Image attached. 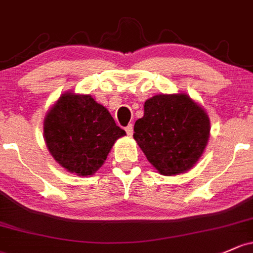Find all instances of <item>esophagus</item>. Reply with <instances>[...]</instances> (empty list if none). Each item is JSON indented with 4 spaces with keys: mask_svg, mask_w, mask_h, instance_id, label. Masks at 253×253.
<instances>
[{
    "mask_svg": "<svg viewBox=\"0 0 253 253\" xmlns=\"http://www.w3.org/2000/svg\"><path fill=\"white\" fill-rule=\"evenodd\" d=\"M126 131L129 136H131V135L134 134V126H132V124H129V126L126 127Z\"/></svg>",
    "mask_w": 253,
    "mask_h": 253,
    "instance_id": "1",
    "label": "esophagus"
}]
</instances>
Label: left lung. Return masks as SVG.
Returning a JSON list of instances; mask_svg holds the SVG:
<instances>
[{"mask_svg": "<svg viewBox=\"0 0 253 253\" xmlns=\"http://www.w3.org/2000/svg\"><path fill=\"white\" fill-rule=\"evenodd\" d=\"M134 138L159 173L175 176L191 170L210 137V118L186 93L158 94L146 100Z\"/></svg>", "mask_w": 253, "mask_h": 253, "instance_id": "8db88e82", "label": "left lung"}]
</instances>
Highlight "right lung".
I'll return each mask as SVG.
<instances>
[{
  "label": "right lung",
  "instance_id": "add662e5",
  "mask_svg": "<svg viewBox=\"0 0 253 253\" xmlns=\"http://www.w3.org/2000/svg\"><path fill=\"white\" fill-rule=\"evenodd\" d=\"M48 151L55 162L77 176H91L126 131L108 110L89 94L66 91L54 102L43 122Z\"/></svg>",
  "mask_w": 253,
  "mask_h": 253
}]
</instances>
